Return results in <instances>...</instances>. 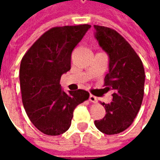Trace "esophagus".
Returning <instances> with one entry per match:
<instances>
[{"mask_svg":"<svg viewBox=\"0 0 160 160\" xmlns=\"http://www.w3.org/2000/svg\"><path fill=\"white\" fill-rule=\"evenodd\" d=\"M89 100H90L91 102H92V103H97L98 98L95 97V96H93V95H90V96H89Z\"/></svg>","mask_w":160,"mask_h":160,"instance_id":"obj_1","label":"esophagus"}]
</instances>
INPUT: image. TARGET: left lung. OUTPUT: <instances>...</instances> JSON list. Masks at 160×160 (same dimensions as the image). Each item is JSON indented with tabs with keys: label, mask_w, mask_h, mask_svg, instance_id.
Segmentation results:
<instances>
[{
	"label": "left lung",
	"mask_w": 160,
	"mask_h": 160,
	"mask_svg": "<svg viewBox=\"0 0 160 160\" xmlns=\"http://www.w3.org/2000/svg\"><path fill=\"white\" fill-rule=\"evenodd\" d=\"M95 38L109 56V72L104 77L105 90H113L112 102L101 103L106 114L94 122L106 134H119L133 123L144 96L145 71L134 49L115 30L94 26Z\"/></svg>",
	"instance_id": "1"
}]
</instances>
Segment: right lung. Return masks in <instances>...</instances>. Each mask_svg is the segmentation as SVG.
Instances as JSON below:
<instances>
[{
  "mask_svg": "<svg viewBox=\"0 0 160 160\" xmlns=\"http://www.w3.org/2000/svg\"><path fill=\"white\" fill-rule=\"evenodd\" d=\"M90 25L53 27L42 34L23 56L19 81L24 108L33 125L48 135L69 128L73 110L88 99L85 90L66 93L60 85L71 68V54Z\"/></svg>",
  "mask_w": 160,
  "mask_h": 160,
  "instance_id": "obj_1",
  "label": "right lung"
}]
</instances>
